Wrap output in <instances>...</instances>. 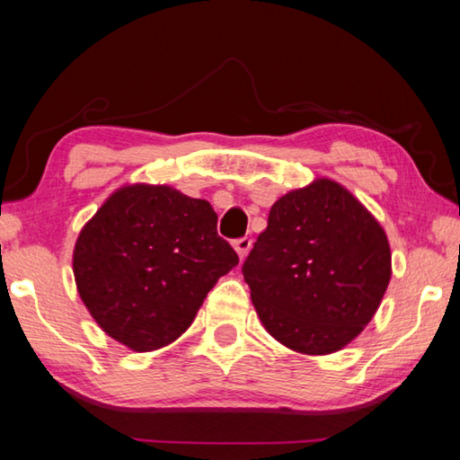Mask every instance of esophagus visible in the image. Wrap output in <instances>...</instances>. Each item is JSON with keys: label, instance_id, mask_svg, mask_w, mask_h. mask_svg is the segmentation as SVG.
<instances>
[{"label": "esophagus", "instance_id": "1", "mask_svg": "<svg viewBox=\"0 0 460 460\" xmlns=\"http://www.w3.org/2000/svg\"><path fill=\"white\" fill-rule=\"evenodd\" d=\"M252 237H241L233 241V247H235V252L239 255V260H245V255L249 253V249H252Z\"/></svg>", "mask_w": 460, "mask_h": 460}]
</instances>
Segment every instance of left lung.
I'll return each mask as SVG.
<instances>
[{
  "mask_svg": "<svg viewBox=\"0 0 460 460\" xmlns=\"http://www.w3.org/2000/svg\"><path fill=\"white\" fill-rule=\"evenodd\" d=\"M241 271L271 337L292 351L326 355L376 314L392 253L376 217L341 184L318 178L274 202Z\"/></svg>",
  "mask_w": 460,
  "mask_h": 460,
  "instance_id": "left-lung-1",
  "label": "left lung"
}]
</instances>
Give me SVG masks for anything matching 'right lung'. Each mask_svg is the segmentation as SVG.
<instances>
[{"mask_svg":"<svg viewBox=\"0 0 460 460\" xmlns=\"http://www.w3.org/2000/svg\"><path fill=\"white\" fill-rule=\"evenodd\" d=\"M237 263L207 200L150 184L113 192L73 253L84 306L109 337L134 351L181 337L217 279Z\"/></svg>","mask_w":460,"mask_h":460,"instance_id":"obj_1","label":"right lung"}]
</instances>
